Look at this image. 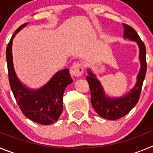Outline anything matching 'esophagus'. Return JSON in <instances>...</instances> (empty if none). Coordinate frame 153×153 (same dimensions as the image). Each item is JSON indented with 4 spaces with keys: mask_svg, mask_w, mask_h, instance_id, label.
Listing matches in <instances>:
<instances>
[{
    "mask_svg": "<svg viewBox=\"0 0 153 153\" xmlns=\"http://www.w3.org/2000/svg\"><path fill=\"white\" fill-rule=\"evenodd\" d=\"M70 72L72 76H75V77L80 76L83 74V66H82L81 63H75V64H74L72 67H70Z\"/></svg>",
    "mask_w": 153,
    "mask_h": 153,
    "instance_id": "1",
    "label": "esophagus"
}]
</instances>
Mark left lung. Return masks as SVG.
<instances>
[{"label":"left lung","instance_id":"left-lung-1","mask_svg":"<svg viewBox=\"0 0 153 153\" xmlns=\"http://www.w3.org/2000/svg\"><path fill=\"white\" fill-rule=\"evenodd\" d=\"M123 26L124 28V39L136 41L140 49V69L135 86L123 97H110L106 95L100 81L90 69H87L88 76L86 77L90 86L92 106L97 114L109 120H116L124 117L136 106L140 99L143 80L146 74V50L145 44L133 28L126 24H123Z\"/></svg>","mask_w":153,"mask_h":153}]
</instances>
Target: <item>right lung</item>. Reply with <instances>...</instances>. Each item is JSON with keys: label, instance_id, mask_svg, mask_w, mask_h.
Segmentation results:
<instances>
[{"label": "right lung", "instance_id": "add662e5", "mask_svg": "<svg viewBox=\"0 0 153 153\" xmlns=\"http://www.w3.org/2000/svg\"><path fill=\"white\" fill-rule=\"evenodd\" d=\"M28 23L22 24L13 33L6 49L8 76L10 88L21 111L30 120L42 125H50L59 119L63 111V95L65 88L72 83L68 69L56 72L45 85L30 89L21 83L15 73L13 63V39Z\"/></svg>", "mask_w": 153, "mask_h": 153}]
</instances>
